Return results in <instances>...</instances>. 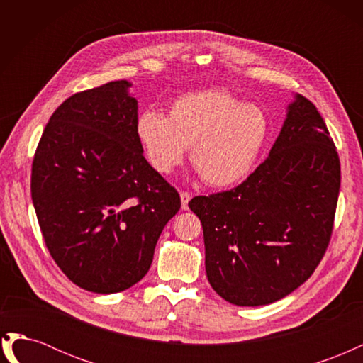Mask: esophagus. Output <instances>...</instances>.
Segmentation results:
<instances>
[{
	"label": "esophagus",
	"instance_id": "34e87169",
	"mask_svg": "<svg viewBox=\"0 0 363 363\" xmlns=\"http://www.w3.org/2000/svg\"><path fill=\"white\" fill-rule=\"evenodd\" d=\"M180 199H182V208L183 211H188V204H189V201H191V199H192V195L189 194V192H182L180 194Z\"/></svg>",
	"mask_w": 363,
	"mask_h": 363
}]
</instances>
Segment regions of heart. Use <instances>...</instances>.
<instances>
[{
  "label": "heart",
  "mask_w": 363,
  "mask_h": 363,
  "mask_svg": "<svg viewBox=\"0 0 363 363\" xmlns=\"http://www.w3.org/2000/svg\"><path fill=\"white\" fill-rule=\"evenodd\" d=\"M136 138L151 168L171 174L191 148V162L211 186L224 188L245 179L271 135V121L256 104H245L223 89L177 98L169 116L142 112Z\"/></svg>",
  "instance_id": "b5f03b06"
}]
</instances>
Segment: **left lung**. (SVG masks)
<instances>
[{
  "label": "left lung",
  "instance_id": "1",
  "mask_svg": "<svg viewBox=\"0 0 363 363\" xmlns=\"http://www.w3.org/2000/svg\"><path fill=\"white\" fill-rule=\"evenodd\" d=\"M339 186L333 139L313 103L296 94L265 162L236 188L189 201L216 294L263 306L303 284L330 242Z\"/></svg>",
  "mask_w": 363,
  "mask_h": 363
}]
</instances>
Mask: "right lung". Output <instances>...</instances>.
I'll use <instances>...</instances> for the list:
<instances>
[{"mask_svg":"<svg viewBox=\"0 0 363 363\" xmlns=\"http://www.w3.org/2000/svg\"><path fill=\"white\" fill-rule=\"evenodd\" d=\"M130 86L111 82L65 100L31 167V200L51 257L96 294L125 291L145 276L182 204L142 155Z\"/></svg>","mask_w":363,"mask_h":363,"instance_id":"1","label":"right lung"}]
</instances>
